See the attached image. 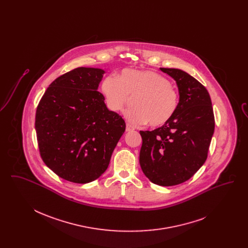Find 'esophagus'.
<instances>
[{"label": "esophagus", "mask_w": 248, "mask_h": 248, "mask_svg": "<svg viewBox=\"0 0 248 248\" xmlns=\"http://www.w3.org/2000/svg\"><path fill=\"white\" fill-rule=\"evenodd\" d=\"M125 130H126V132H130V131H134L135 128L132 125H130L129 124H126V128H125Z\"/></svg>", "instance_id": "esophagus-1"}]
</instances>
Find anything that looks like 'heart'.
Masks as SVG:
<instances>
[{
  "instance_id": "b5f03b06",
  "label": "heart",
  "mask_w": 248,
  "mask_h": 248,
  "mask_svg": "<svg viewBox=\"0 0 248 248\" xmlns=\"http://www.w3.org/2000/svg\"><path fill=\"white\" fill-rule=\"evenodd\" d=\"M101 92L109 110L119 112L132 97L135 104L125 111L133 124L149 123L153 127L161 126L173 117L178 105V93L163 75L153 71L125 69L118 78L107 76L101 83Z\"/></svg>"
}]
</instances>
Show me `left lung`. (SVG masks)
<instances>
[{"label": "left lung", "mask_w": 248, "mask_h": 248, "mask_svg": "<svg viewBox=\"0 0 248 248\" xmlns=\"http://www.w3.org/2000/svg\"><path fill=\"white\" fill-rule=\"evenodd\" d=\"M160 70L176 81L179 102L163 126L140 132V164L154 184L174 186L187 181L206 161L215 117L209 93L200 82L178 69Z\"/></svg>", "instance_id": "left-lung-1"}]
</instances>
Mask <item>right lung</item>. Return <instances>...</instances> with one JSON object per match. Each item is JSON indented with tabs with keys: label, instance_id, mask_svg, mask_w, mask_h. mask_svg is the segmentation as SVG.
<instances>
[{
	"label": "right lung",
	"instance_id": "obj_1",
	"mask_svg": "<svg viewBox=\"0 0 248 248\" xmlns=\"http://www.w3.org/2000/svg\"><path fill=\"white\" fill-rule=\"evenodd\" d=\"M104 71L77 68L49 85L36 109L40 155L59 177L88 183L106 171L125 130L124 120L108 110L97 91Z\"/></svg>",
	"mask_w": 248,
	"mask_h": 248
}]
</instances>
